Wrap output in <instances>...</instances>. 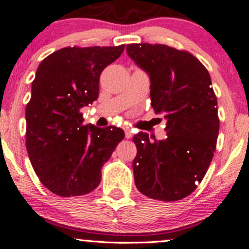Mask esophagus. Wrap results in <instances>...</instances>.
<instances>
[{
	"mask_svg": "<svg viewBox=\"0 0 249 249\" xmlns=\"http://www.w3.org/2000/svg\"><path fill=\"white\" fill-rule=\"evenodd\" d=\"M124 131H125V138L130 139L131 137H132V131H131V128L125 127V128H124Z\"/></svg>",
	"mask_w": 249,
	"mask_h": 249,
	"instance_id": "34e87169",
	"label": "esophagus"
}]
</instances>
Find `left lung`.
<instances>
[{"instance_id": "obj_1", "label": "left lung", "mask_w": 249, "mask_h": 249, "mask_svg": "<svg viewBox=\"0 0 249 249\" xmlns=\"http://www.w3.org/2000/svg\"><path fill=\"white\" fill-rule=\"evenodd\" d=\"M127 55L150 77L151 105L166 119L167 137H133L134 184L151 199L190 196L212 161L219 134L218 107L206 68L187 51L164 44H128Z\"/></svg>"}]
</instances>
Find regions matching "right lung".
<instances>
[{"instance_id": "1", "label": "right lung", "mask_w": 249, "mask_h": 249, "mask_svg": "<svg viewBox=\"0 0 249 249\" xmlns=\"http://www.w3.org/2000/svg\"><path fill=\"white\" fill-rule=\"evenodd\" d=\"M124 47L63 48L37 68L25 108V145L37 177L57 196L95 190L102 166L124 139L121 127L84 125L81 113L98 98L99 76Z\"/></svg>"}]
</instances>
